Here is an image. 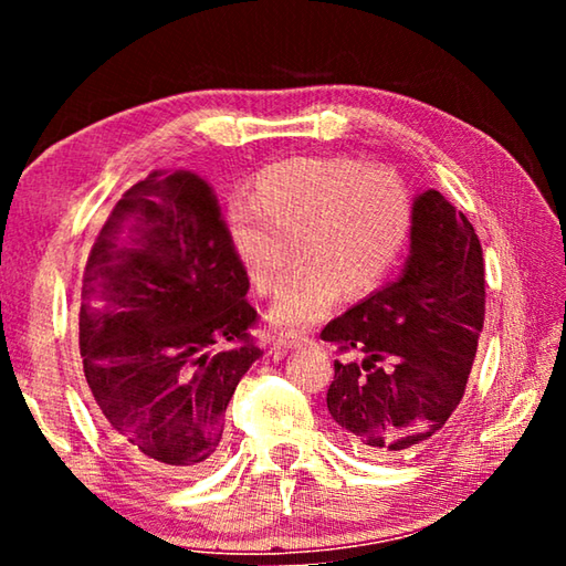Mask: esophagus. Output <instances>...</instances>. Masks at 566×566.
<instances>
[{
    "instance_id": "34e87169",
    "label": "esophagus",
    "mask_w": 566,
    "mask_h": 566,
    "mask_svg": "<svg viewBox=\"0 0 566 566\" xmlns=\"http://www.w3.org/2000/svg\"><path fill=\"white\" fill-rule=\"evenodd\" d=\"M304 344H310V337H304V334H300V332H282L280 337H276V342H274V349L280 352V354H286V352H292L296 347H304Z\"/></svg>"
}]
</instances>
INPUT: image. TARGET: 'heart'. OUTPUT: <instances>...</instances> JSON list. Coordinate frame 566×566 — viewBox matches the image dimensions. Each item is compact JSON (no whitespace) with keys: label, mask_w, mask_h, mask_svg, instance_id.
I'll use <instances>...</instances> for the list:
<instances>
[{"label":"heart","mask_w":566,"mask_h":566,"mask_svg":"<svg viewBox=\"0 0 566 566\" xmlns=\"http://www.w3.org/2000/svg\"><path fill=\"white\" fill-rule=\"evenodd\" d=\"M415 227V199L395 169L354 157H296L264 167L252 199L234 197L222 234L239 270L270 294L272 324L300 327L324 319L339 294L361 300L377 292L405 254Z\"/></svg>","instance_id":"b5f03b06"}]
</instances>
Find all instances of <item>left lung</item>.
Returning <instances> with one entry per match:
<instances>
[{
  "instance_id": "left-lung-1",
  "label": "left lung",
  "mask_w": 566,
  "mask_h": 566,
  "mask_svg": "<svg viewBox=\"0 0 566 566\" xmlns=\"http://www.w3.org/2000/svg\"><path fill=\"white\" fill-rule=\"evenodd\" d=\"M484 327L482 244L469 219L427 189L415 199L397 282L322 329L357 359L334 361L332 419L364 459H399L439 434L464 397Z\"/></svg>"
}]
</instances>
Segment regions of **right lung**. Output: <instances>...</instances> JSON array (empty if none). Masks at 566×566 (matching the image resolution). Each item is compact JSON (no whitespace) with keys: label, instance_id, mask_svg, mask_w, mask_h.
Instances as JSON below:
<instances>
[{"label":"right lung","instance_id":"add662e5","mask_svg":"<svg viewBox=\"0 0 566 566\" xmlns=\"http://www.w3.org/2000/svg\"><path fill=\"white\" fill-rule=\"evenodd\" d=\"M247 292L202 177L151 171L114 205L84 266L80 354L104 429L151 474L191 479L222 454L229 399L264 354Z\"/></svg>","mask_w":566,"mask_h":566}]
</instances>
